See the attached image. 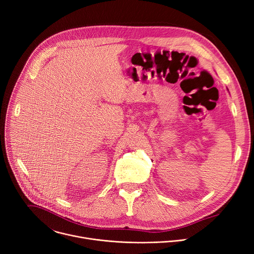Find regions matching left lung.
<instances>
[{"instance_id":"8db88e82","label":"left lung","mask_w":254,"mask_h":254,"mask_svg":"<svg viewBox=\"0 0 254 254\" xmlns=\"http://www.w3.org/2000/svg\"><path fill=\"white\" fill-rule=\"evenodd\" d=\"M228 91H229V90H228Z\"/></svg>"}]
</instances>
